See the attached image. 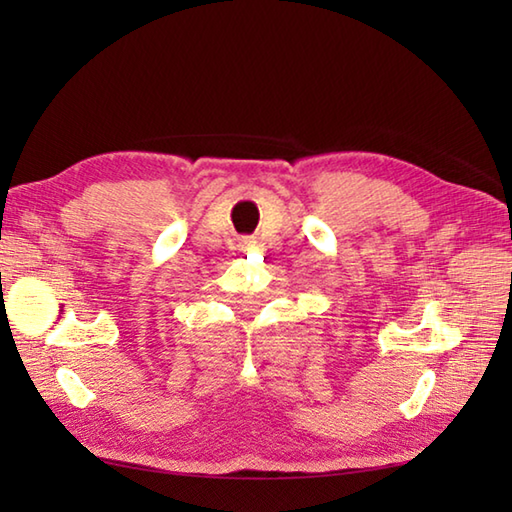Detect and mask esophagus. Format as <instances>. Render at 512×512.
<instances>
[{
  "instance_id": "1",
  "label": "esophagus",
  "mask_w": 512,
  "mask_h": 512,
  "mask_svg": "<svg viewBox=\"0 0 512 512\" xmlns=\"http://www.w3.org/2000/svg\"><path fill=\"white\" fill-rule=\"evenodd\" d=\"M255 239L253 237H244L242 242H239V250H244V253H248V250H253L255 248Z\"/></svg>"
}]
</instances>
